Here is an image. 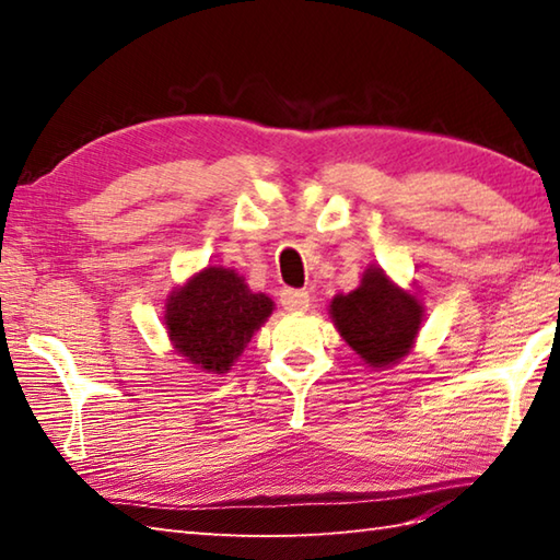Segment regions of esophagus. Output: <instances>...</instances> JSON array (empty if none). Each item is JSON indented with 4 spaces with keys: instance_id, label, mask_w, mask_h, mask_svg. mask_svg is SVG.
I'll return each mask as SVG.
<instances>
[{
    "instance_id": "obj_1",
    "label": "esophagus",
    "mask_w": 560,
    "mask_h": 560,
    "mask_svg": "<svg viewBox=\"0 0 560 560\" xmlns=\"http://www.w3.org/2000/svg\"><path fill=\"white\" fill-rule=\"evenodd\" d=\"M281 306L287 308L289 314H303V311L311 306V296L306 291H299V289H283Z\"/></svg>"
}]
</instances>
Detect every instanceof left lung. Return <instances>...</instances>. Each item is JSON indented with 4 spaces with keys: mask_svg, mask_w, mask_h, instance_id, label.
<instances>
[{
    "mask_svg": "<svg viewBox=\"0 0 560 560\" xmlns=\"http://www.w3.org/2000/svg\"><path fill=\"white\" fill-rule=\"evenodd\" d=\"M328 316L368 368L385 371L415 348L424 306L415 291L397 287L385 269L371 264L353 291L330 299Z\"/></svg>",
    "mask_w": 560,
    "mask_h": 560,
    "instance_id": "1",
    "label": "left lung"
}]
</instances>
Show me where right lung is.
Instances as JSON below:
<instances>
[{
    "instance_id": "obj_1",
    "label": "right lung",
    "mask_w": 560,
    "mask_h": 560,
    "mask_svg": "<svg viewBox=\"0 0 560 560\" xmlns=\"http://www.w3.org/2000/svg\"><path fill=\"white\" fill-rule=\"evenodd\" d=\"M271 314V296L252 291L234 269L205 267L170 291L163 324L189 368L224 375Z\"/></svg>"
}]
</instances>
